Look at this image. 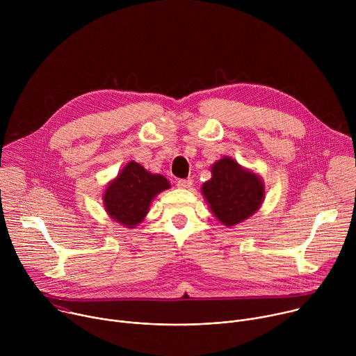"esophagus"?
Instances as JSON below:
<instances>
[{
    "label": "esophagus",
    "mask_w": 356,
    "mask_h": 356,
    "mask_svg": "<svg viewBox=\"0 0 356 356\" xmlns=\"http://www.w3.org/2000/svg\"><path fill=\"white\" fill-rule=\"evenodd\" d=\"M193 184V180L191 179H179L177 180V186L180 188H190Z\"/></svg>",
    "instance_id": "esophagus-1"
}]
</instances>
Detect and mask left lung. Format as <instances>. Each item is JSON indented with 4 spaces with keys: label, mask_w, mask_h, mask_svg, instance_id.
<instances>
[{
    "label": "left lung",
    "mask_w": 356,
    "mask_h": 356,
    "mask_svg": "<svg viewBox=\"0 0 356 356\" xmlns=\"http://www.w3.org/2000/svg\"><path fill=\"white\" fill-rule=\"evenodd\" d=\"M213 177L202 184V194L214 216L227 227L242 222L261 207L264 183L235 161L222 158L211 168Z\"/></svg>",
    "instance_id": "1"
}]
</instances>
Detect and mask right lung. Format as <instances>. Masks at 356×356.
<instances>
[{"instance_id":"right-lung-1","label":"right lung","mask_w":356,"mask_h":356,"mask_svg":"<svg viewBox=\"0 0 356 356\" xmlns=\"http://www.w3.org/2000/svg\"><path fill=\"white\" fill-rule=\"evenodd\" d=\"M169 181L161 175H152L136 162H129L104 193V206L111 218L134 228L147 213L152 200L169 188Z\"/></svg>"}]
</instances>
